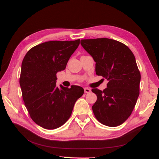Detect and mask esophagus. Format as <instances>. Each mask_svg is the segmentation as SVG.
<instances>
[{
    "label": "esophagus",
    "instance_id": "34e87169",
    "mask_svg": "<svg viewBox=\"0 0 159 159\" xmlns=\"http://www.w3.org/2000/svg\"><path fill=\"white\" fill-rule=\"evenodd\" d=\"M84 92L86 93H90L91 92V89L88 88H84Z\"/></svg>",
    "mask_w": 159,
    "mask_h": 159
}]
</instances>
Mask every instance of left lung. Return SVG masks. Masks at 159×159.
Here are the masks:
<instances>
[{
    "label": "left lung",
    "instance_id": "obj_1",
    "mask_svg": "<svg viewBox=\"0 0 159 159\" xmlns=\"http://www.w3.org/2000/svg\"><path fill=\"white\" fill-rule=\"evenodd\" d=\"M81 44L96 62V74L109 81L103 91L91 89L98 98L92 106L95 117L106 126H119L131 115L139 95L135 57L125 44L109 38L81 40Z\"/></svg>",
    "mask_w": 159,
    "mask_h": 159
}]
</instances>
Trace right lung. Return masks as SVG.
Returning <instances> with one entry per match:
<instances>
[{
    "instance_id": "obj_1",
    "label": "right lung",
    "mask_w": 159,
    "mask_h": 159,
    "mask_svg": "<svg viewBox=\"0 0 159 159\" xmlns=\"http://www.w3.org/2000/svg\"><path fill=\"white\" fill-rule=\"evenodd\" d=\"M80 41L46 42L32 48L24 57L19 81L22 98L31 119L43 128L63 125L84 93L80 86L56 85V74L66 69Z\"/></svg>"
}]
</instances>
